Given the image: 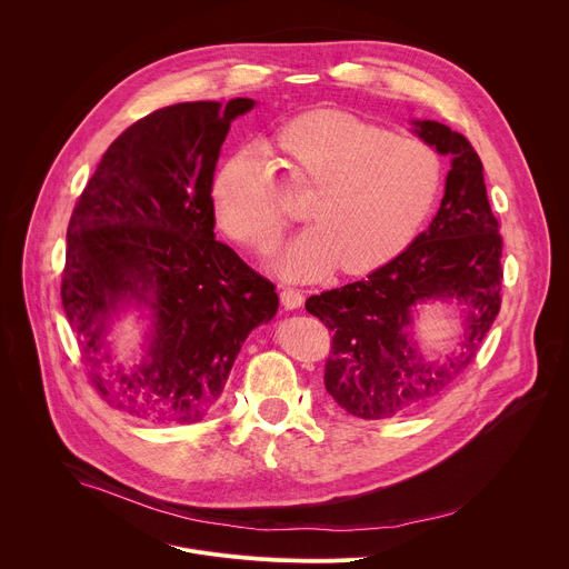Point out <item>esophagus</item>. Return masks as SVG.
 I'll return each instance as SVG.
<instances>
[{"instance_id":"1","label":"esophagus","mask_w":569,"mask_h":569,"mask_svg":"<svg viewBox=\"0 0 569 569\" xmlns=\"http://www.w3.org/2000/svg\"><path fill=\"white\" fill-rule=\"evenodd\" d=\"M281 303L292 311V308H299V306L303 303V295H301L297 288L283 286V288H281Z\"/></svg>"}]
</instances>
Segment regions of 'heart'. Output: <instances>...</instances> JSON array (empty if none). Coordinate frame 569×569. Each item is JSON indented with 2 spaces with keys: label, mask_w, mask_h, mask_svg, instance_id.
I'll use <instances>...</instances> for the list:
<instances>
[{
  "label": "heart",
  "mask_w": 569,
  "mask_h": 569,
  "mask_svg": "<svg viewBox=\"0 0 569 569\" xmlns=\"http://www.w3.org/2000/svg\"><path fill=\"white\" fill-rule=\"evenodd\" d=\"M277 142L290 179L313 188L303 216L313 222L279 256L288 279H318L338 266L370 272L418 233L440 188V161L425 142L340 111H313L288 122ZM220 227L240 244L268 251L286 229L279 194L261 151L242 149L213 183Z\"/></svg>",
  "instance_id": "heart-1"
}]
</instances>
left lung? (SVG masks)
Instances as JSON below:
<instances>
[{"instance_id":"left-lung-1","label":"left lung","mask_w":569,"mask_h":569,"mask_svg":"<svg viewBox=\"0 0 569 569\" xmlns=\"http://www.w3.org/2000/svg\"><path fill=\"white\" fill-rule=\"evenodd\" d=\"M416 133L451 157L445 197L429 229L366 279L306 299L331 331L325 388L360 420H388L447 392L468 370L501 306V233L483 166L470 140L440 122ZM456 296L471 306L459 349L427 365L407 338L409 308Z\"/></svg>"}]
</instances>
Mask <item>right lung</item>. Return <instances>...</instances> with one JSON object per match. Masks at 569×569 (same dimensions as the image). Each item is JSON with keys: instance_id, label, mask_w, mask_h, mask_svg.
I'll list each match as a JSON object with an SVG mask.
<instances>
[{"instance_id": "1", "label": "right lung", "mask_w": 569, "mask_h": 569, "mask_svg": "<svg viewBox=\"0 0 569 569\" xmlns=\"http://www.w3.org/2000/svg\"><path fill=\"white\" fill-rule=\"evenodd\" d=\"M253 99L186 101L124 129L88 179L68 224L61 299L94 392L159 425L216 410L253 327L279 308L277 286L216 240L213 172L231 120ZM131 298L152 308L140 367L103 349V322Z\"/></svg>"}]
</instances>
